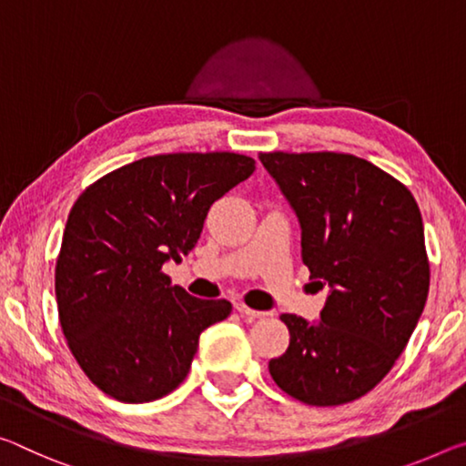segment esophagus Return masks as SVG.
I'll list each match as a JSON object with an SVG mask.
<instances>
[{"label": "esophagus", "instance_id": "1", "mask_svg": "<svg viewBox=\"0 0 466 466\" xmlns=\"http://www.w3.org/2000/svg\"><path fill=\"white\" fill-rule=\"evenodd\" d=\"M234 309H236V311H238L240 315H245L247 319H259V317H265V315H268L265 311H257V309H250V307H247L245 302H242V300H236V302H234Z\"/></svg>", "mask_w": 466, "mask_h": 466}]
</instances>
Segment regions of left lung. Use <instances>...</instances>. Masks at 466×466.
I'll list each match as a JSON object with an SVG mask.
<instances>
[{
  "instance_id": "obj_1",
  "label": "left lung",
  "mask_w": 466,
  "mask_h": 466,
  "mask_svg": "<svg viewBox=\"0 0 466 466\" xmlns=\"http://www.w3.org/2000/svg\"><path fill=\"white\" fill-rule=\"evenodd\" d=\"M300 221L302 263L329 294L321 321L284 313L290 331L273 381L311 406L357 400L386 378L423 313L430 259L410 190L349 153H261Z\"/></svg>"
}]
</instances>
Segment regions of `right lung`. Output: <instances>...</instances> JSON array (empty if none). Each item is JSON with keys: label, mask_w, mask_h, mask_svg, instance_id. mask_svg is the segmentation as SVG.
Returning <instances> with one entry per match:
<instances>
[{"label": "right lung", "mask_w": 466, "mask_h": 466, "mask_svg": "<svg viewBox=\"0 0 466 466\" xmlns=\"http://www.w3.org/2000/svg\"><path fill=\"white\" fill-rule=\"evenodd\" d=\"M255 172L230 151L166 153L114 169L72 205L56 263L68 349L101 392L151 402L180 386L198 336L226 319V299L203 300L161 268L197 245L209 207Z\"/></svg>", "instance_id": "1"}]
</instances>
